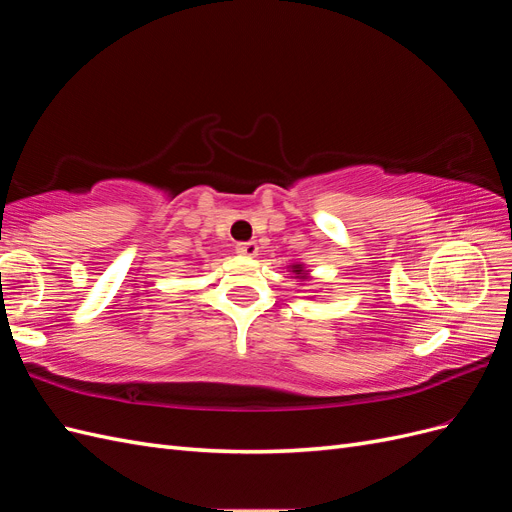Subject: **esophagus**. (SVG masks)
<instances>
[{
	"instance_id": "34e87169",
	"label": "esophagus",
	"mask_w": 512,
	"mask_h": 512,
	"mask_svg": "<svg viewBox=\"0 0 512 512\" xmlns=\"http://www.w3.org/2000/svg\"><path fill=\"white\" fill-rule=\"evenodd\" d=\"M237 254H241V256H256L258 254V245L254 243V241H245V243H237Z\"/></svg>"
}]
</instances>
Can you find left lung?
Returning <instances> with one entry per match:
<instances>
[{"label": "left lung", "mask_w": 512, "mask_h": 512, "mask_svg": "<svg viewBox=\"0 0 512 512\" xmlns=\"http://www.w3.org/2000/svg\"><path fill=\"white\" fill-rule=\"evenodd\" d=\"M292 271L297 273V277H299V275H301V277H305V275H303V267H301V265H294V267H292Z\"/></svg>", "instance_id": "left-lung-1"}]
</instances>
